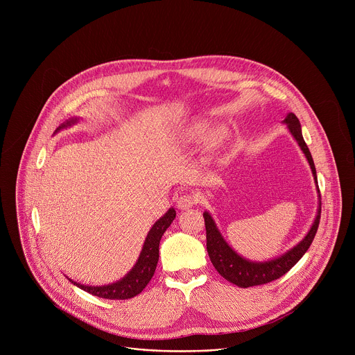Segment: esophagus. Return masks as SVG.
Returning a JSON list of instances; mask_svg holds the SVG:
<instances>
[{"label":"esophagus","instance_id":"1","mask_svg":"<svg viewBox=\"0 0 355 355\" xmlns=\"http://www.w3.org/2000/svg\"><path fill=\"white\" fill-rule=\"evenodd\" d=\"M193 204H196V198L193 195H191V193H182L177 199V207L180 209H188Z\"/></svg>","mask_w":355,"mask_h":355}]
</instances>
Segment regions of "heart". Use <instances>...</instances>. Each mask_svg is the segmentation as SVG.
<instances>
[{"mask_svg": "<svg viewBox=\"0 0 355 355\" xmlns=\"http://www.w3.org/2000/svg\"><path fill=\"white\" fill-rule=\"evenodd\" d=\"M211 135V141L214 146H219L225 141L226 136H227V130L223 126H219L216 129L212 130L211 133V125L207 122H196L193 125H191L189 128L185 129V132L182 133V139L185 141H200L207 139Z\"/></svg>", "mask_w": 355, "mask_h": 355, "instance_id": "b5f03b06", "label": "heart"}]
</instances>
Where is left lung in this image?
Here are the masks:
<instances>
[{
  "mask_svg": "<svg viewBox=\"0 0 355 355\" xmlns=\"http://www.w3.org/2000/svg\"><path fill=\"white\" fill-rule=\"evenodd\" d=\"M284 123L286 125L288 130L293 136V139L297 141L300 150L305 155L312 174L313 180L316 184V191H318V198H319V207H318V214L315 218V222L312 223L308 234L303 237L296 245H293L291 250L284 252L282 256L275 257L268 261H251L240 254H237V251H234L229 243L223 239L220 230L218 229L214 218L211 216L209 212H204V219H205V227H207V250L209 259L216 268V271L229 282L240 286V288H248V286H256V285H263L268 284L274 279H278L284 274H286L302 257L308 248L311 247L315 234L319 227L320 222V212H322V200H320V192L318 187V175H316V168L315 163L312 159L311 151L303 140L302 136V128L299 123V119L295 116V114H288L284 119Z\"/></svg>",
  "mask_w": 355,
  "mask_h": 355,
  "instance_id": "obj_1",
  "label": "left lung"
}]
</instances>
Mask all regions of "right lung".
Returning <instances> with one entry per match:
<instances>
[{
	"label": "right lung",
	"mask_w": 355,
	"mask_h": 355,
	"mask_svg": "<svg viewBox=\"0 0 355 355\" xmlns=\"http://www.w3.org/2000/svg\"><path fill=\"white\" fill-rule=\"evenodd\" d=\"M80 121V118H70L66 122H63L55 133L60 132L62 129H66L69 126L76 125ZM175 219V209L170 208L153 226L148 230L144 244L141 247L140 256L136 261V264L132 267V270L119 281L108 284V285H101V286H92V285H83L80 282L73 281L69 278L71 284L78 286L80 289L95 295L98 297L104 299H130L136 295H139L146 285L150 282L151 277L155 275L157 263H159V245L160 240L164 234V232L170 227L173 220Z\"/></svg>",
	"instance_id": "1"
}]
</instances>
